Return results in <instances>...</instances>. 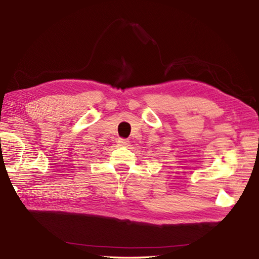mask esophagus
Returning <instances> with one entry per match:
<instances>
[{"label": "esophagus", "instance_id": "34e87169", "mask_svg": "<svg viewBox=\"0 0 259 259\" xmlns=\"http://www.w3.org/2000/svg\"><path fill=\"white\" fill-rule=\"evenodd\" d=\"M117 143H118L119 146H123V147H126V146H128V145H130V141L125 140V138H119Z\"/></svg>", "mask_w": 259, "mask_h": 259}]
</instances>
